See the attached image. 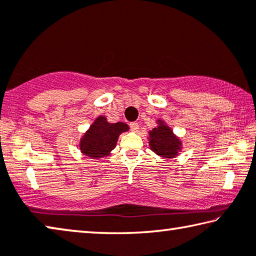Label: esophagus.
<instances>
[{"mask_svg":"<svg viewBox=\"0 0 256 256\" xmlns=\"http://www.w3.org/2000/svg\"><path fill=\"white\" fill-rule=\"evenodd\" d=\"M130 128H131V130H132L133 132H138V131H139V124L136 123V122H134V123L130 124Z\"/></svg>","mask_w":256,"mask_h":256,"instance_id":"obj_1","label":"esophagus"}]
</instances>
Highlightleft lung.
<instances>
[{
  "label": "left lung",
  "instance_id": "left-lung-1",
  "mask_svg": "<svg viewBox=\"0 0 256 256\" xmlns=\"http://www.w3.org/2000/svg\"><path fill=\"white\" fill-rule=\"evenodd\" d=\"M149 148L163 158H174L182 149L181 140L164 120H157V126L149 131Z\"/></svg>",
  "mask_w": 256,
  "mask_h": 256
}]
</instances>
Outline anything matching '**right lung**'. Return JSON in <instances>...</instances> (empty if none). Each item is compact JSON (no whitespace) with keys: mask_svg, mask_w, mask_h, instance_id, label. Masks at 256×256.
Returning <instances> with one entry per match:
<instances>
[{"mask_svg":"<svg viewBox=\"0 0 256 256\" xmlns=\"http://www.w3.org/2000/svg\"><path fill=\"white\" fill-rule=\"evenodd\" d=\"M128 128V125L123 122L109 123L106 117L100 115L80 138V152L94 160L109 156L116 147L118 136Z\"/></svg>","mask_w":256,"mask_h":256,"instance_id":"obj_1","label":"right lung"}]
</instances>
